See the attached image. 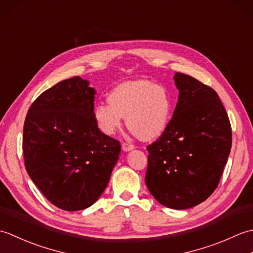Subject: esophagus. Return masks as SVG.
I'll use <instances>...</instances> for the list:
<instances>
[{"label":"esophagus","instance_id":"obj_1","mask_svg":"<svg viewBox=\"0 0 253 253\" xmlns=\"http://www.w3.org/2000/svg\"><path fill=\"white\" fill-rule=\"evenodd\" d=\"M133 149H135V146H132V144H127V143L122 144V150L124 152H129Z\"/></svg>","mask_w":253,"mask_h":253}]
</instances>
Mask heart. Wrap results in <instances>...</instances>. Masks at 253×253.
Here are the masks:
<instances>
[{"mask_svg": "<svg viewBox=\"0 0 253 253\" xmlns=\"http://www.w3.org/2000/svg\"><path fill=\"white\" fill-rule=\"evenodd\" d=\"M107 102L94 106L93 120L99 130L113 136L126 117L130 132L144 141L153 140L168 129L175 110L171 91L146 79L116 85L107 95Z\"/></svg>", "mask_w": 253, "mask_h": 253, "instance_id": "heart-1", "label": "heart"}]
</instances>
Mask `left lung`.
<instances>
[{"mask_svg":"<svg viewBox=\"0 0 253 253\" xmlns=\"http://www.w3.org/2000/svg\"><path fill=\"white\" fill-rule=\"evenodd\" d=\"M178 101L162 136L147 148L146 185L164 207L185 210L212 195L232 148L227 113L212 88L176 73Z\"/></svg>","mask_w":253,"mask_h":253,"instance_id":"8db88e82","label":"left lung"}]
</instances>
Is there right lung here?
<instances>
[{
    "instance_id": "right-lung-1",
    "label": "right lung",
    "mask_w": 253,
    "mask_h": 253,
    "mask_svg": "<svg viewBox=\"0 0 253 253\" xmlns=\"http://www.w3.org/2000/svg\"><path fill=\"white\" fill-rule=\"evenodd\" d=\"M89 84L73 77L47 89L24 125L27 173L52 204L71 212L98 200L121 153L120 141L95 125V89Z\"/></svg>"
}]
</instances>
